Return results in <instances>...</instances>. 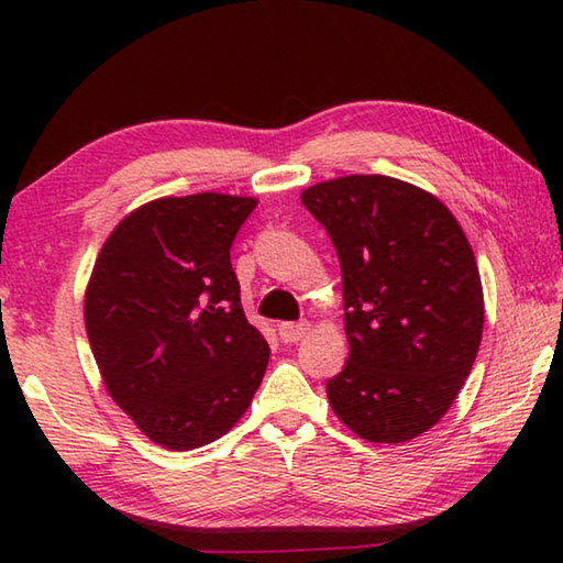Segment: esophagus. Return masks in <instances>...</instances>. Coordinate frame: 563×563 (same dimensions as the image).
<instances>
[{"label":"esophagus","mask_w":563,"mask_h":563,"mask_svg":"<svg viewBox=\"0 0 563 563\" xmlns=\"http://www.w3.org/2000/svg\"><path fill=\"white\" fill-rule=\"evenodd\" d=\"M308 330H310V322H280L278 335L283 342H298L308 335Z\"/></svg>","instance_id":"1"}]
</instances>
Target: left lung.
I'll use <instances>...</instances> for the list:
<instances>
[{"label":"left lung","mask_w":563,"mask_h":563,"mask_svg":"<svg viewBox=\"0 0 563 563\" xmlns=\"http://www.w3.org/2000/svg\"><path fill=\"white\" fill-rule=\"evenodd\" d=\"M335 245L350 357L332 412L362 440L434 427L470 377L484 328L479 271L440 198L389 176H342L300 194Z\"/></svg>","instance_id":"1"}]
</instances>
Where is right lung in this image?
<instances>
[{
  "mask_svg": "<svg viewBox=\"0 0 563 563\" xmlns=\"http://www.w3.org/2000/svg\"><path fill=\"white\" fill-rule=\"evenodd\" d=\"M255 206L225 194L158 198L123 218L93 263L84 298L93 360L113 402L166 450L223 437L268 367L231 265Z\"/></svg>",
  "mask_w": 563,
  "mask_h": 563,
  "instance_id": "obj_1",
  "label": "right lung"
}]
</instances>
